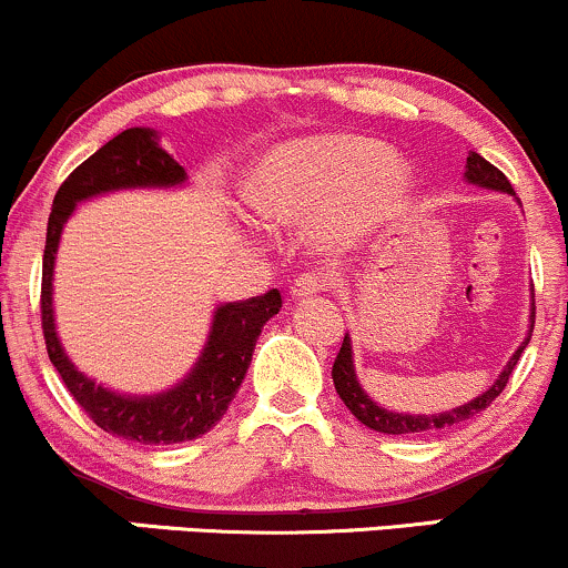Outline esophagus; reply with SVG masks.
<instances>
[{"mask_svg": "<svg viewBox=\"0 0 568 568\" xmlns=\"http://www.w3.org/2000/svg\"><path fill=\"white\" fill-rule=\"evenodd\" d=\"M325 280H321L317 275H302L298 280H293L291 285V296L293 298H306V296H315V293L325 291Z\"/></svg>", "mask_w": 568, "mask_h": 568, "instance_id": "1", "label": "esophagus"}]
</instances>
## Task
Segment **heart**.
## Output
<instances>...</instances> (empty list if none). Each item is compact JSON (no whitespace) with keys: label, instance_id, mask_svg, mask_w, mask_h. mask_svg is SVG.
<instances>
[{"label":"heart","instance_id":"heart-1","mask_svg":"<svg viewBox=\"0 0 568 568\" xmlns=\"http://www.w3.org/2000/svg\"><path fill=\"white\" fill-rule=\"evenodd\" d=\"M410 168L374 139L347 133L283 141L264 152L247 197L272 224L321 221L328 245H352L400 216Z\"/></svg>","mask_w":568,"mask_h":568}]
</instances>
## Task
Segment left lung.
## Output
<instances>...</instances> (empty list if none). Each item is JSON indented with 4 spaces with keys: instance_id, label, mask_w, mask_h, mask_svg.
<instances>
[{
    "instance_id": "obj_1",
    "label": "left lung",
    "mask_w": 568,
    "mask_h": 568,
    "mask_svg": "<svg viewBox=\"0 0 568 568\" xmlns=\"http://www.w3.org/2000/svg\"><path fill=\"white\" fill-rule=\"evenodd\" d=\"M465 181L473 186H480V189H491V192H505V194H515L510 181L505 179V173L497 171V168L491 165V162H486L480 154H470L467 158V165H465ZM531 331H534V288H531V310H529V331H526L524 342L518 344V349L513 352V357L507 361V366L499 371V376L494 379L491 387L486 389V393H480L478 397H473V400L462 403V406L456 408H448V410H440V414H403V410H389L379 406V403L371 397L366 389H363L361 379H357V371H355V352H352V336L347 334L342 342V349H338L336 355V363H334V371H331V376H334V387L338 397L344 400V406H347L352 414H355L357 422H363V425L376 429V433H384V435H422V433H435V429H446L452 425H462V422L473 419L475 414H480V410H486L491 406V400L497 397L501 389L507 387V379H510L515 363H518L520 352L526 349V344H529L531 338Z\"/></svg>"
}]
</instances>
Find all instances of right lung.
Instances as JSON below:
<instances>
[{"mask_svg":"<svg viewBox=\"0 0 568 568\" xmlns=\"http://www.w3.org/2000/svg\"><path fill=\"white\" fill-rule=\"evenodd\" d=\"M189 184L184 168L160 146L154 128H128L82 162L63 181L48 219V240L42 258V331L53 363L74 400L88 410L90 419L109 435L143 446H173L202 438L226 414L251 366L256 338L264 323L283 306L280 291L245 302H226L213 310L205 347L189 374L173 387L152 395L116 393L90 379L71 363L55 328L53 272L58 245L67 221L77 205L101 194L125 189H181Z\"/></svg>","mask_w":568,"mask_h":568,"instance_id":"right-lung-1","label":"right lung"}]
</instances>
